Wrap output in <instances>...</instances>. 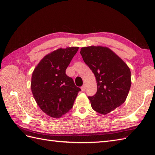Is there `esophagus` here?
<instances>
[{
    "label": "esophagus",
    "mask_w": 155,
    "mask_h": 155,
    "mask_svg": "<svg viewBox=\"0 0 155 155\" xmlns=\"http://www.w3.org/2000/svg\"><path fill=\"white\" fill-rule=\"evenodd\" d=\"M81 91H84L85 89H86V85L83 84V86H82V87H81Z\"/></svg>",
    "instance_id": "1"
}]
</instances>
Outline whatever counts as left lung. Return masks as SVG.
Masks as SVG:
<instances>
[{
  "label": "left lung",
  "instance_id": "1",
  "mask_svg": "<svg viewBox=\"0 0 155 155\" xmlns=\"http://www.w3.org/2000/svg\"><path fill=\"white\" fill-rule=\"evenodd\" d=\"M80 53L97 81V93L88 97L91 107L100 114L109 113L126 101L131 86L130 68L108 47H83Z\"/></svg>",
  "mask_w": 155,
  "mask_h": 155
}]
</instances>
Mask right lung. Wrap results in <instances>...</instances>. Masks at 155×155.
<instances>
[{
  "label": "right lung",
  "instance_id": "add662e5",
  "mask_svg": "<svg viewBox=\"0 0 155 155\" xmlns=\"http://www.w3.org/2000/svg\"><path fill=\"white\" fill-rule=\"evenodd\" d=\"M78 47L58 48L46 55L32 72L31 91L38 107L49 117L60 118L70 110L81 88L66 74Z\"/></svg>",
  "mask_w": 155,
  "mask_h": 155
}]
</instances>
